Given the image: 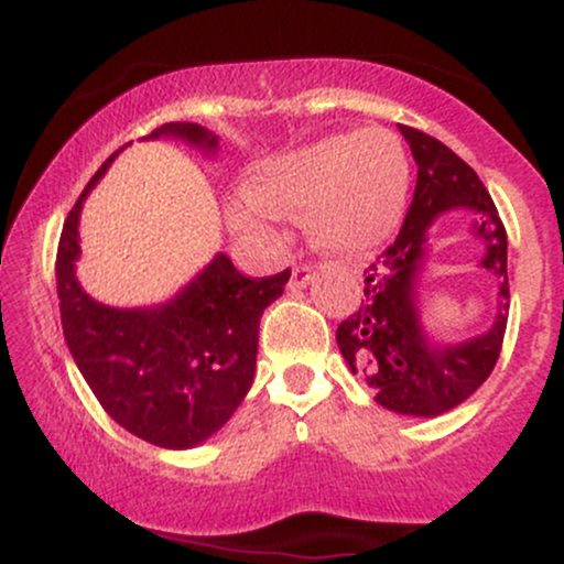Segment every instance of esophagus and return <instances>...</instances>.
I'll list each match as a JSON object with an SVG mask.
<instances>
[{"instance_id":"34e87169","label":"esophagus","mask_w":564,"mask_h":564,"mask_svg":"<svg viewBox=\"0 0 564 564\" xmlns=\"http://www.w3.org/2000/svg\"><path fill=\"white\" fill-rule=\"evenodd\" d=\"M310 281H313V268H310L307 262H300L294 270H291V281H289L291 289H304Z\"/></svg>"}]
</instances>
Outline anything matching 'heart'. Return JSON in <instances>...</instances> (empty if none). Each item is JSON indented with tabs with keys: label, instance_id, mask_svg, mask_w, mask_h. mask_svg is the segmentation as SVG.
Returning <instances> with one entry per match:
<instances>
[{
	"label": "heart",
	"instance_id": "1",
	"mask_svg": "<svg viewBox=\"0 0 564 564\" xmlns=\"http://www.w3.org/2000/svg\"><path fill=\"white\" fill-rule=\"evenodd\" d=\"M408 185L411 161L390 129L334 134L264 164L232 223L262 228L283 212L310 209V230L323 249L360 251L398 225Z\"/></svg>",
	"mask_w": 564,
	"mask_h": 564
}]
</instances>
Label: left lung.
Instances as JSON below:
<instances>
[{
  "label": "left lung",
  "instance_id": "obj_1",
  "mask_svg": "<svg viewBox=\"0 0 564 564\" xmlns=\"http://www.w3.org/2000/svg\"><path fill=\"white\" fill-rule=\"evenodd\" d=\"M416 161V191L394 243L364 270L358 310L336 328V345L352 373H360L377 403L408 416H440L469 398L494 371L509 315L507 230L482 180L448 145L400 124ZM467 205L478 215L476 235L488 267L502 281L499 318L488 335L440 348L425 339L415 313V275L425 253V230L437 214Z\"/></svg>",
  "mask_w": 564,
  "mask_h": 564
}]
</instances>
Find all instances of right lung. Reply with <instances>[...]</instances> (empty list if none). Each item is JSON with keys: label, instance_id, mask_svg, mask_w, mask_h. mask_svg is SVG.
<instances>
[{"label": "right lung", "instance_id": "obj_1", "mask_svg": "<svg viewBox=\"0 0 564 564\" xmlns=\"http://www.w3.org/2000/svg\"><path fill=\"white\" fill-rule=\"evenodd\" d=\"M161 134L204 151L217 148L215 134L191 121H172L151 138ZM116 153L84 187L57 243L63 336L84 381L116 424L159 448H191L215 435L249 392L260 318L283 294L291 270L246 278L228 257L217 254L191 286L161 307L116 310L95 302L74 275L79 212Z\"/></svg>", "mask_w": 564, "mask_h": 564}]
</instances>
